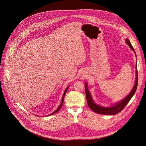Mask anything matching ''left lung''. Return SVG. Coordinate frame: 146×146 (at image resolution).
I'll use <instances>...</instances> for the list:
<instances>
[{"label":"left lung","instance_id":"1","mask_svg":"<svg viewBox=\"0 0 146 146\" xmlns=\"http://www.w3.org/2000/svg\"><path fill=\"white\" fill-rule=\"evenodd\" d=\"M126 42L129 45V46L131 48V49L135 52L133 47L132 46V45L130 44L129 40L128 39L126 40ZM136 76H136V80H135V84L134 86V87H133V90H131V91L130 92L129 94L124 99H123L121 101L119 102L116 105H115L114 106H112V107H110V108H104V107L100 106H98L97 105H96L95 103L94 102L92 98L91 95L89 91L88 90L87 83H85V84H86L85 85L86 96V99H87V104H88V105L89 108L92 111H94L95 113H100V114L115 115V114H117V113H120L121 111H122L123 110V109L125 107V106L129 102L130 99L131 98V97L133 96V95H134V94H135V92L137 90V85H138V81L137 69L136 70Z\"/></svg>","mask_w":146,"mask_h":146}]
</instances>
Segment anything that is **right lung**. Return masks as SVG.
<instances>
[{
    "label": "right lung",
    "instance_id": "obj_1",
    "mask_svg": "<svg viewBox=\"0 0 146 146\" xmlns=\"http://www.w3.org/2000/svg\"><path fill=\"white\" fill-rule=\"evenodd\" d=\"M68 87H67L66 88V89L65 90V92H64V95H63V98H62V103H61V104H60V105L59 106V107L54 111V112H53L52 113H51V114H50L49 115H52V114H54V113H57L60 109H61V108L62 107V105H63V101H64V96H65V94H66V91H67V90H68ZM49 115H48V116H49Z\"/></svg>",
    "mask_w": 146,
    "mask_h": 146
}]
</instances>
